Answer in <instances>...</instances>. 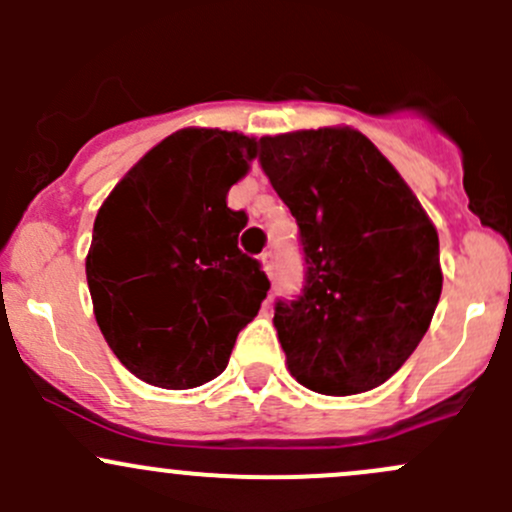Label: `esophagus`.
I'll use <instances>...</instances> for the list:
<instances>
[{
    "mask_svg": "<svg viewBox=\"0 0 512 512\" xmlns=\"http://www.w3.org/2000/svg\"><path fill=\"white\" fill-rule=\"evenodd\" d=\"M260 262H262V270H265L267 277H270V280H272V275H275V252L265 250L260 255Z\"/></svg>",
    "mask_w": 512,
    "mask_h": 512,
    "instance_id": "1",
    "label": "esophagus"
}]
</instances>
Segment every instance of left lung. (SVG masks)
Listing matches in <instances>:
<instances>
[{"mask_svg":"<svg viewBox=\"0 0 512 512\" xmlns=\"http://www.w3.org/2000/svg\"><path fill=\"white\" fill-rule=\"evenodd\" d=\"M257 146L307 265L302 294L275 304L289 374L327 396L376 389L414 354L436 312V227L354 128L280 133Z\"/></svg>","mask_w":512,"mask_h":512,"instance_id":"obj_1","label":"left lung"}]
</instances>
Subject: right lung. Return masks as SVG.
Segmentation results:
<instances>
[{"label":"right lung","mask_w":512,"mask_h":512,"mask_svg":"<svg viewBox=\"0 0 512 512\" xmlns=\"http://www.w3.org/2000/svg\"><path fill=\"white\" fill-rule=\"evenodd\" d=\"M255 148L235 131H175L98 210L86 257L96 322L146 384L195 389L223 374L267 297L260 262L237 247L245 210L227 208Z\"/></svg>","instance_id":"add662e5"}]
</instances>
